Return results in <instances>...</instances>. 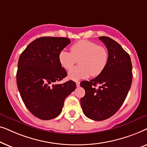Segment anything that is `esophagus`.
I'll list each match as a JSON object with an SVG mask.
<instances>
[{
	"label": "esophagus",
	"instance_id": "esophagus-1",
	"mask_svg": "<svg viewBox=\"0 0 147 147\" xmlns=\"http://www.w3.org/2000/svg\"><path fill=\"white\" fill-rule=\"evenodd\" d=\"M80 86V82H76V86H77V87H79Z\"/></svg>",
	"mask_w": 147,
	"mask_h": 147
}]
</instances>
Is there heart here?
<instances>
[{
  "instance_id": "heart-1",
  "label": "heart",
  "mask_w": 147,
  "mask_h": 147,
  "mask_svg": "<svg viewBox=\"0 0 147 147\" xmlns=\"http://www.w3.org/2000/svg\"><path fill=\"white\" fill-rule=\"evenodd\" d=\"M109 54L106 47L98 45L95 42L83 39L76 42L71 47V52L63 49L59 52L58 59L61 67L71 69L79 59V66L68 73L69 79L74 81L97 76L104 71L107 65Z\"/></svg>"
}]
</instances>
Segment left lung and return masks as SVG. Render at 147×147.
Listing matches in <instances>:
<instances>
[{"instance_id":"left-lung-1","label":"left lung","mask_w":147,"mask_h":147,"mask_svg":"<svg viewBox=\"0 0 147 147\" xmlns=\"http://www.w3.org/2000/svg\"><path fill=\"white\" fill-rule=\"evenodd\" d=\"M99 39L105 44L109 54L107 65L96 78L80 84L86 91L80 100L84 114L96 121L108 119L119 110L132 79V63L127 52L111 38L104 36ZM97 84L100 87L96 89Z\"/></svg>"}]
</instances>
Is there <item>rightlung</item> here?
I'll return each instance as SVG.
<instances>
[{
  "label": "right lung",
  "mask_w": 147,
  "mask_h": 147,
  "mask_svg": "<svg viewBox=\"0 0 147 147\" xmlns=\"http://www.w3.org/2000/svg\"><path fill=\"white\" fill-rule=\"evenodd\" d=\"M70 43L66 37H40L32 41L19 57L18 89L26 107L39 119L51 120L59 116L64 100L76 89L72 80L53 84L67 75L58 56Z\"/></svg>",
  "instance_id": "obj_1"
}]
</instances>
